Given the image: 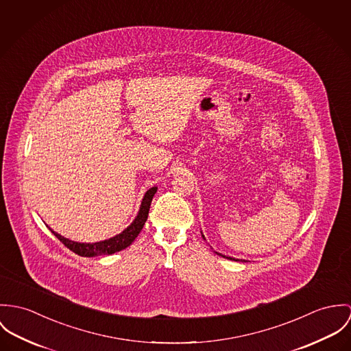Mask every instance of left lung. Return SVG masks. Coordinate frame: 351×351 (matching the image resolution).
<instances>
[{"mask_svg": "<svg viewBox=\"0 0 351 351\" xmlns=\"http://www.w3.org/2000/svg\"><path fill=\"white\" fill-rule=\"evenodd\" d=\"M202 237H203V239H206V238H204V235H203V234H202ZM218 254H219V256H222V254H221V253H218ZM222 257H225V258H229V260H234V261H238V260H235V258H233V257H226V256H222Z\"/></svg>", "mask_w": 351, "mask_h": 351, "instance_id": "8db88e82", "label": "left lung"}]
</instances>
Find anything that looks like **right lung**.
<instances>
[{"instance_id":"right-lung-1","label":"right lung","mask_w":351,"mask_h":351,"mask_svg":"<svg viewBox=\"0 0 351 351\" xmlns=\"http://www.w3.org/2000/svg\"><path fill=\"white\" fill-rule=\"evenodd\" d=\"M157 187L149 189L140 204V210L134 218V221L121 233L105 239V241H99V242H77V241H71L60 234L53 232L52 229H49L53 235L62 242L64 243V246H67L70 250H73L74 253H77L78 256L82 257H95V256H106V254H113L117 253L119 250H123L125 247H128L129 245H132V242L136 239V237L143 230L147 219H148V213H149V207L154 199V195L156 194Z\"/></svg>"}]
</instances>
